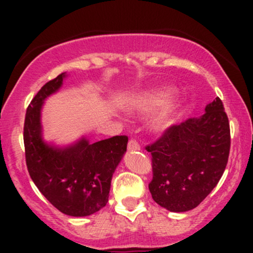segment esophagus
<instances>
[{
	"label": "esophagus",
	"instance_id": "34e87169",
	"mask_svg": "<svg viewBox=\"0 0 253 253\" xmlns=\"http://www.w3.org/2000/svg\"><path fill=\"white\" fill-rule=\"evenodd\" d=\"M127 148H128L129 152H136V150L141 149L139 144L136 141H134V139H131V141L128 142V145H127Z\"/></svg>",
	"mask_w": 253,
	"mask_h": 253
}]
</instances>
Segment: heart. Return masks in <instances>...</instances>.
<instances>
[{
	"mask_svg": "<svg viewBox=\"0 0 253 253\" xmlns=\"http://www.w3.org/2000/svg\"><path fill=\"white\" fill-rule=\"evenodd\" d=\"M174 93L175 88L171 85H160L148 89L134 99L133 109L142 114L160 109L153 119V127L157 131H165L175 124L182 110V99L180 96L171 98Z\"/></svg>",
	"mask_w": 253,
	"mask_h": 253,
	"instance_id": "heart-1",
	"label": "heart"
}]
</instances>
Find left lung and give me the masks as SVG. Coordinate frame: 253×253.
<instances>
[{
  "label": "left lung",
  "mask_w": 253,
  "mask_h": 253,
  "mask_svg": "<svg viewBox=\"0 0 253 253\" xmlns=\"http://www.w3.org/2000/svg\"><path fill=\"white\" fill-rule=\"evenodd\" d=\"M145 149L152 154L153 200L176 213L196 208L228 164L230 127L221 100L214 99L198 119L169 127Z\"/></svg>",
  "instance_id": "left-lung-1"
}]
</instances>
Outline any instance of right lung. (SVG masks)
Masks as SVG:
<instances>
[{
	"label": "right lung",
	"mask_w": 253,
	"mask_h": 253,
	"mask_svg": "<svg viewBox=\"0 0 253 253\" xmlns=\"http://www.w3.org/2000/svg\"><path fill=\"white\" fill-rule=\"evenodd\" d=\"M67 75L47 82L28 106L24 121L25 162L33 182L48 202L66 215L86 216L96 213L109 201L111 178L126 153V136L95 143L82 137L60 147L42 137L44 101L62 86Z\"/></svg>",
	"instance_id": "1"
}]
</instances>
